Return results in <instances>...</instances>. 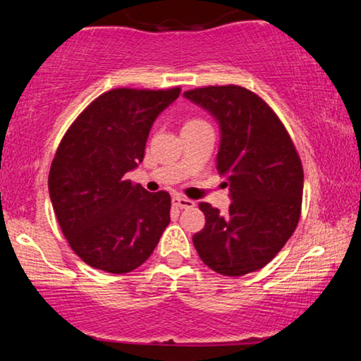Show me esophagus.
I'll use <instances>...</instances> for the list:
<instances>
[{
  "instance_id": "obj_1",
  "label": "esophagus",
  "mask_w": 361,
  "mask_h": 361,
  "mask_svg": "<svg viewBox=\"0 0 361 361\" xmlns=\"http://www.w3.org/2000/svg\"><path fill=\"white\" fill-rule=\"evenodd\" d=\"M172 204L176 207H179V209H194L195 207V202L187 199V197H182V195H176L174 199H172Z\"/></svg>"
}]
</instances>
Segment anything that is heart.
<instances>
[{"mask_svg": "<svg viewBox=\"0 0 361 361\" xmlns=\"http://www.w3.org/2000/svg\"><path fill=\"white\" fill-rule=\"evenodd\" d=\"M194 123H204V121H202V120H197V118H195V120H189V121H187L185 125H194Z\"/></svg>", "mask_w": 361, "mask_h": 361, "instance_id": "heart-1", "label": "heart"}]
</instances>
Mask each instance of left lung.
Returning <instances> with one entry per match:
<instances>
[{"label":"left lung","instance_id":"left-lung-1","mask_svg":"<svg viewBox=\"0 0 361 361\" xmlns=\"http://www.w3.org/2000/svg\"><path fill=\"white\" fill-rule=\"evenodd\" d=\"M220 123L216 171L228 180V214L207 202L205 226L194 235L200 259L224 276H243L269 263L298 228L304 171L299 152L273 108L240 85L184 92ZM226 185V182H225Z\"/></svg>","mask_w":361,"mask_h":361}]
</instances>
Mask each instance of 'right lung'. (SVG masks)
Segmentation results:
<instances>
[{
	"instance_id": "add662e5",
	"label": "right lung",
	"mask_w": 361,
	"mask_h": 361,
	"mask_svg": "<svg viewBox=\"0 0 361 361\" xmlns=\"http://www.w3.org/2000/svg\"><path fill=\"white\" fill-rule=\"evenodd\" d=\"M113 88L68 126L49 171V194L71 248L95 269L125 274L149 258L171 221V195L126 179L145 157L157 115L179 97Z\"/></svg>"
}]
</instances>
